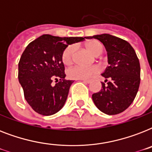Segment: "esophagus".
Instances as JSON below:
<instances>
[{"mask_svg":"<svg viewBox=\"0 0 152 152\" xmlns=\"http://www.w3.org/2000/svg\"><path fill=\"white\" fill-rule=\"evenodd\" d=\"M83 80V82H84V83H91V80Z\"/></svg>","mask_w":152,"mask_h":152,"instance_id":"esophagus-1","label":"esophagus"}]
</instances>
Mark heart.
<instances>
[{"label":"heart","mask_w":152,"mask_h":152,"mask_svg":"<svg viewBox=\"0 0 152 152\" xmlns=\"http://www.w3.org/2000/svg\"><path fill=\"white\" fill-rule=\"evenodd\" d=\"M87 48L93 55L99 56L103 51V46L101 42L96 40L88 42L86 44ZM75 46H69L64 49L61 54V61L65 65H70L73 61ZM99 72V69L96 66H83V65H75L72 67L68 71V76L74 80H86L95 75Z\"/></svg>","instance_id":"b5f03b06"}]
</instances>
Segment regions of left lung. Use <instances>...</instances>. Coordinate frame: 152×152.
Returning a JSON list of instances; mask_svg holds the SVG:
<instances>
[{"label": "left lung", "instance_id": "1", "mask_svg": "<svg viewBox=\"0 0 152 152\" xmlns=\"http://www.w3.org/2000/svg\"><path fill=\"white\" fill-rule=\"evenodd\" d=\"M86 39H96L103 44L110 64L102 73L107 83L102 82L101 91L92 95L93 102L106 114L121 113L132 104L139 89L140 66L137 53L127 41L111 34H97Z\"/></svg>", "mask_w": 152, "mask_h": 152}]
</instances>
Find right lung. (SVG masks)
Segmentation results:
<instances>
[{
  "mask_svg": "<svg viewBox=\"0 0 152 152\" xmlns=\"http://www.w3.org/2000/svg\"><path fill=\"white\" fill-rule=\"evenodd\" d=\"M84 39L43 34L26 47L19 62L18 79L25 99L35 112L50 116L64 106L74 81L65 80L62 52Z\"/></svg>",
  "mask_w": 152,
  "mask_h": 152,
  "instance_id": "1",
  "label": "right lung"
}]
</instances>
